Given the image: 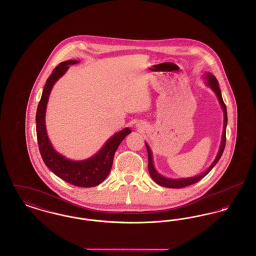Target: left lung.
Returning a JSON list of instances; mask_svg holds the SVG:
<instances>
[{"instance_id":"left-lung-1","label":"left lung","mask_w":256,"mask_h":256,"mask_svg":"<svg viewBox=\"0 0 256 256\" xmlns=\"http://www.w3.org/2000/svg\"><path fill=\"white\" fill-rule=\"evenodd\" d=\"M205 77L207 79L206 81V84L210 87L212 90H214L220 100V104L222 107V110L224 112V132H222V143H220V148L218 150V154L216 158V160H214V162L212 164V166L205 171L203 172L202 174L198 175V176H194V177H192V178H182V179H168L166 178L164 176H162L160 173L156 172V170L154 169V162H152V152H150V148L148 146V144L146 143V148H147V152H148V168H149V173H150V177L152 179L154 180L158 184L162 186H164V188H184V186H190V184H194L197 182L203 179L210 170L212 169V167L216 164V162L220 160V158H222V152L224 150V147H226V124H227V112H226V106L224 102V100H222V92L220 89V86H218V82L216 80V78L214 76H212V74H206Z\"/></svg>"}]
</instances>
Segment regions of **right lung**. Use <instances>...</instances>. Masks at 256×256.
Here are the masks:
<instances>
[{
	"label": "right lung",
	"mask_w": 256,
	"mask_h": 256,
	"mask_svg": "<svg viewBox=\"0 0 256 256\" xmlns=\"http://www.w3.org/2000/svg\"><path fill=\"white\" fill-rule=\"evenodd\" d=\"M77 62L78 60H76L62 62L53 70L52 74L48 77L36 115V137L42 158L46 166L55 175L74 186L92 188L106 180L111 170L115 152L124 138L130 134L132 130L126 128L115 134L106 142L102 150L85 160L74 162L68 160L54 150L46 134V111L48 98L53 85L66 74L68 66Z\"/></svg>",
	"instance_id": "add662e5"
}]
</instances>
